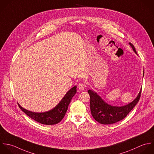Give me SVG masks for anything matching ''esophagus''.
Instances as JSON below:
<instances>
[{
	"label": "esophagus",
	"mask_w": 154,
	"mask_h": 154,
	"mask_svg": "<svg viewBox=\"0 0 154 154\" xmlns=\"http://www.w3.org/2000/svg\"><path fill=\"white\" fill-rule=\"evenodd\" d=\"M78 88L80 90H83L85 88V85L83 83H80L78 85Z\"/></svg>",
	"instance_id": "esophagus-1"
}]
</instances>
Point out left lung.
Instances as JSON below:
<instances>
[{
	"label": "left lung",
	"mask_w": 154,
	"mask_h": 154,
	"mask_svg": "<svg viewBox=\"0 0 154 154\" xmlns=\"http://www.w3.org/2000/svg\"><path fill=\"white\" fill-rule=\"evenodd\" d=\"M134 51L137 54L134 46L130 42ZM144 75V71H143ZM142 89L136 97L131 103L121 107L113 106L106 103L96 92L88 90L90 95L91 112L95 121L101 124L108 125L118 122L124 119L139 102L141 95Z\"/></svg>",
	"instance_id": "left-lung-1"
}]
</instances>
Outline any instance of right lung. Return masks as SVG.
I'll use <instances>...</instances> for the list:
<instances>
[{
	"label": "right lung",
	"instance_id": "1",
	"mask_svg": "<svg viewBox=\"0 0 154 154\" xmlns=\"http://www.w3.org/2000/svg\"><path fill=\"white\" fill-rule=\"evenodd\" d=\"M77 86L72 88L65 94L60 103L53 109L42 113L32 112L23 108L18 103L20 109L31 119L44 125H54L60 122L65 115L72 98L77 92Z\"/></svg>",
	"mask_w": 154,
	"mask_h": 154
}]
</instances>
